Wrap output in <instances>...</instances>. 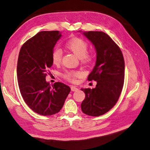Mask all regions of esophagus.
Instances as JSON below:
<instances>
[{"instance_id":"34e87169","label":"esophagus","mask_w":150,"mask_h":150,"mask_svg":"<svg viewBox=\"0 0 150 150\" xmlns=\"http://www.w3.org/2000/svg\"><path fill=\"white\" fill-rule=\"evenodd\" d=\"M71 89L72 91H78V88L76 87H73V86H72V87H71Z\"/></svg>"}]
</instances>
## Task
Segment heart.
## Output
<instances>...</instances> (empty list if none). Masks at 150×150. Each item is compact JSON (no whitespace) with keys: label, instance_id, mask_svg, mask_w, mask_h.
<instances>
[{"label":"heart","instance_id":"obj_1","mask_svg":"<svg viewBox=\"0 0 150 150\" xmlns=\"http://www.w3.org/2000/svg\"><path fill=\"white\" fill-rule=\"evenodd\" d=\"M66 47L71 51L77 56L80 58L83 63H88L93 59V55L88 54V44L85 40L79 38H75L67 41L66 43ZM62 52L59 48L55 47L52 51V59L53 63L58 65L62 62ZM80 75L79 72L69 71L65 73V77L71 82H75V78Z\"/></svg>","mask_w":150,"mask_h":150}]
</instances>
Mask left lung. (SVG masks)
I'll return each instance as SVG.
<instances>
[{
  "label": "left lung",
  "mask_w": 150,
  "mask_h": 150,
  "mask_svg": "<svg viewBox=\"0 0 150 150\" xmlns=\"http://www.w3.org/2000/svg\"><path fill=\"white\" fill-rule=\"evenodd\" d=\"M81 32V31H79ZM95 48V65L88 81H96L94 88H81L85 98L81 110L85 115L98 116L107 112L116 105L120 95L124 79V60L117 44L105 32H81Z\"/></svg>",
  "instance_id": "1"
}]
</instances>
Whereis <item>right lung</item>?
I'll list each match as a JSON object with an SVG mask.
<instances>
[{
	"label": "right lung",
	"instance_id": "right-lung-1",
	"mask_svg": "<svg viewBox=\"0 0 150 150\" xmlns=\"http://www.w3.org/2000/svg\"><path fill=\"white\" fill-rule=\"evenodd\" d=\"M59 31H42L28 40L20 49L17 63L18 83L25 103L35 113L50 116L59 112L71 91L57 82L45 80L52 67V53L62 37Z\"/></svg>",
	"mask_w": 150,
	"mask_h": 150
}]
</instances>
